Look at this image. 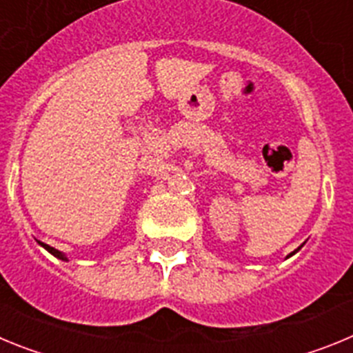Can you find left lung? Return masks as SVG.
<instances>
[{
	"mask_svg": "<svg viewBox=\"0 0 353 353\" xmlns=\"http://www.w3.org/2000/svg\"><path fill=\"white\" fill-rule=\"evenodd\" d=\"M293 252H295V251H293ZM293 252H292V254H293Z\"/></svg>",
	"mask_w": 353,
	"mask_h": 353,
	"instance_id": "obj_1",
	"label": "left lung"
}]
</instances>
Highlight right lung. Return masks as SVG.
<instances>
[{
	"label": "right lung",
	"mask_w": 353,
	"mask_h": 353,
	"mask_svg": "<svg viewBox=\"0 0 353 353\" xmlns=\"http://www.w3.org/2000/svg\"><path fill=\"white\" fill-rule=\"evenodd\" d=\"M40 245H42V248H46V249H48V251L51 252L52 256L60 258V260H63V261H68V260H67V256H65V254H63V252H61V251H58V249L51 248V245H48V244H43V242H40Z\"/></svg>",
	"instance_id": "right-lung-1"
}]
</instances>
